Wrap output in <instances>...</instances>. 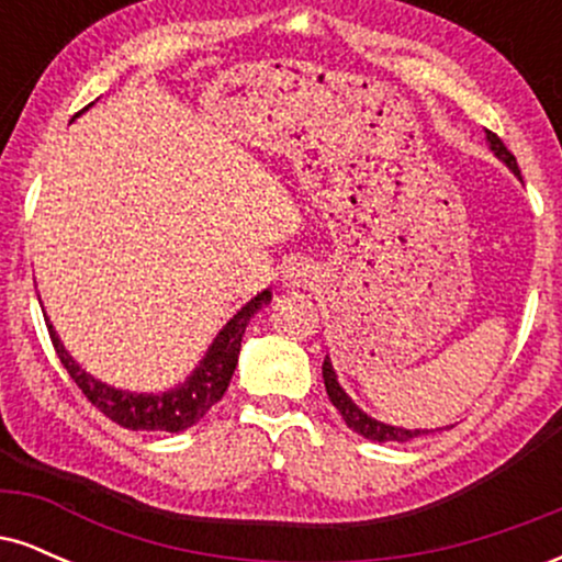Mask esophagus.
<instances>
[{
	"mask_svg": "<svg viewBox=\"0 0 562 562\" xmlns=\"http://www.w3.org/2000/svg\"><path fill=\"white\" fill-rule=\"evenodd\" d=\"M282 280H285L288 288H306L308 282L314 280L312 267H308V263H303V261H293L285 269V274H282Z\"/></svg>",
	"mask_w": 562,
	"mask_h": 562,
	"instance_id": "34e87169",
	"label": "esophagus"
}]
</instances>
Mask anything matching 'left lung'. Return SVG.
Wrapping results in <instances>:
<instances>
[{"mask_svg": "<svg viewBox=\"0 0 562 562\" xmlns=\"http://www.w3.org/2000/svg\"><path fill=\"white\" fill-rule=\"evenodd\" d=\"M486 139H488V145H492L494 156L499 158L507 169H513V173H518L520 177L518 160H515L513 153L507 150L505 142L496 137L494 132H486ZM322 378H325V389H327V396H330L333 406L340 412V417H344L346 425L353 430V434L370 438V441H380V443H385V441L404 443V441H409V438L434 434V430H406V428H396V425H385V423L375 420V417L367 415V412L359 409V406L348 398V393L340 389L338 378H335L330 357H325V362H322Z\"/></svg>", "mask_w": 562, "mask_h": 562, "instance_id": "8db88e82", "label": "left lung"}]
</instances>
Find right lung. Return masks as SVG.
Listing matches in <instances>:
<instances>
[{
    "label": "right lung",
    "instance_id": "1",
    "mask_svg": "<svg viewBox=\"0 0 562 562\" xmlns=\"http://www.w3.org/2000/svg\"><path fill=\"white\" fill-rule=\"evenodd\" d=\"M83 111H87V108H83ZM269 301H272V290H261L256 299L245 303L240 312L218 330L214 344H211L205 357L200 359V364L195 367V372H192L182 385L164 393H132L94 380L87 370H81V367L74 362V357H70L66 346L60 344V338H57L49 319H47L49 338H53V346L57 357H60L63 367H66L68 375L74 378V383L79 385L83 396H87L102 415L111 417L113 423H119L121 428L128 430H166V434H179V430L192 428L198 420H203L205 412L224 396V391H227L232 380V372H235L237 367V357H240V340L245 327H248L250 317H254L261 306H267Z\"/></svg>",
    "mask_w": 562,
    "mask_h": 562
}]
</instances>
